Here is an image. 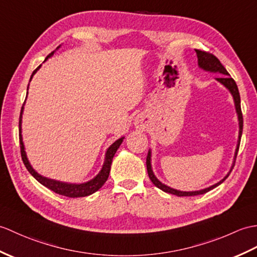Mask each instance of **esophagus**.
<instances>
[{
  "mask_svg": "<svg viewBox=\"0 0 257 257\" xmlns=\"http://www.w3.org/2000/svg\"><path fill=\"white\" fill-rule=\"evenodd\" d=\"M146 123H147V118H146L145 116L138 115V116L136 117V119H135V124H136L137 128L143 129V128L146 127Z\"/></svg>",
  "mask_w": 257,
  "mask_h": 257,
  "instance_id": "34e87169",
  "label": "esophagus"
}]
</instances>
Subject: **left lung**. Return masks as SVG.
Here are the masks:
<instances>
[{
	"label": "left lung",
	"instance_id": "left-lung-1",
	"mask_svg": "<svg viewBox=\"0 0 257 257\" xmlns=\"http://www.w3.org/2000/svg\"><path fill=\"white\" fill-rule=\"evenodd\" d=\"M196 53H197V58H198V65L199 68L204 69L206 71H209V72H216V73H221L223 75L217 77V81L223 84L226 88L229 89L230 93L232 94V96H233L234 99V105H235V109H236V114H237V118H238V127H240V130H238V140H237V146H236V150H235V156H234V161H233V165H232V168L230 170V172L228 173L224 176L223 180L220 181L219 183L212 185V186L205 188V189H201V190H196V192H181V190H177L174 188H171L169 186H166V185L161 183L158 178L156 177V175L153 174V171H152V166H151V151L148 152V157H147V170H148V174L149 177H150L151 182L156 185V186L160 189H162L163 192L165 193H169V194H173V195H176V196H196V195H201V194H205L207 192H209V190L213 189L214 187L219 186L220 184L223 183L228 176L230 175V173L233 169L234 163H235V159L237 156V151H238V147H240V141H241V137H242V131H243V116H242V110H241V98H240V93H238V88L235 81L232 79L230 76L228 71L225 70V68L221 64V62L219 61V59L213 56L212 53H209L207 51H202L199 49H195Z\"/></svg>",
	"mask_w": 257,
	"mask_h": 257
}]
</instances>
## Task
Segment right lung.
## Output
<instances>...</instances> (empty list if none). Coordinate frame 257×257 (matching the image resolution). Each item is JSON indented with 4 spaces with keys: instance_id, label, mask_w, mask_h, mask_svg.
<instances>
[{
    "instance_id": "right-lung-1",
    "label": "right lung",
    "mask_w": 257,
    "mask_h": 257,
    "mask_svg": "<svg viewBox=\"0 0 257 257\" xmlns=\"http://www.w3.org/2000/svg\"><path fill=\"white\" fill-rule=\"evenodd\" d=\"M53 52H55V51H52L50 55L46 58V60H47L48 58L51 57L53 55ZM40 67H41V65H39V67L34 71L32 76H31V80L33 79L34 74L37 72ZM23 109H24V106L22 107L21 116H20V146H21L22 160H23L24 164H25L26 169L28 170V172L31 173V174L41 185H44V186H46L47 188H49L50 190H52V192H55V193H57L59 195L65 196V197H71V198H77V197H85V196H88V195H92L95 192H97V190L105 184V182L107 181V178H108V176H109L110 165H111V162H112V158H114L116 151L118 150V148L120 147L121 142L123 140V137H122V138H120V139H118L117 141H115L108 149H107V152H106V156H105V162H104L103 168H101L100 172L98 173L96 176L93 178V180L88 181L86 183H83V184H68V183L59 182V181H55V180H50V178H47V177H44V176L39 175L38 173L32 168V165H31V163H29V161H28V159L26 157L25 148H24L23 138H22V127H21L22 126Z\"/></svg>"
}]
</instances>
